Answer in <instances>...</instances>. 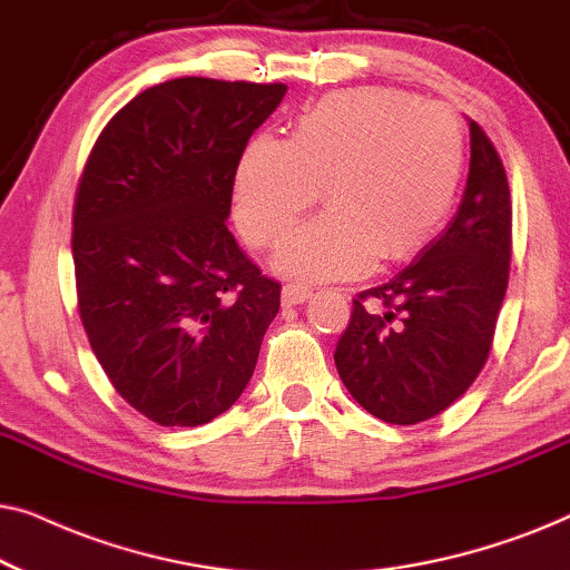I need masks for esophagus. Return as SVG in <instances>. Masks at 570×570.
<instances>
[{
    "label": "esophagus",
    "instance_id": "esophagus-1",
    "mask_svg": "<svg viewBox=\"0 0 570 570\" xmlns=\"http://www.w3.org/2000/svg\"><path fill=\"white\" fill-rule=\"evenodd\" d=\"M311 295V287L301 285V283H291L283 287V306H298V303L308 301Z\"/></svg>",
    "mask_w": 570,
    "mask_h": 570
}]
</instances>
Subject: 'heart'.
<instances>
[{
  "instance_id": "1",
  "label": "heart",
  "mask_w": 570,
  "mask_h": 570,
  "mask_svg": "<svg viewBox=\"0 0 570 570\" xmlns=\"http://www.w3.org/2000/svg\"><path fill=\"white\" fill-rule=\"evenodd\" d=\"M464 170L456 116L386 88L324 96L287 139H248L233 176L236 220L254 246H275L314 205L326 209L285 238L275 267L306 279L350 277L415 254L454 205Z\"/></svg>"
}]
</instances>
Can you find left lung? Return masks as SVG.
<instances>
[{
  "label": "left lung",
  "mask_w": 570,
  "mask_h": 570,
  "mask_svg": "<svg viewBox=\"0 0 570 570\" xmlns=\"http://www.w3.org/2000/svg\"><path fill=\"white\" fill-rule=\"evenodd\" d=\"M509 264V178L470 119V174L446 230L353 301L334 350L353 400L392 425L423 423L456 402L488 361ZM368 297L377 303L365 309Z\"/></svg>",
  "instance_id": "8db88e82"
}]
</instances>
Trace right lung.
Listing matches in <instances>:
<instances>
[{
	"label": "right lung",
	"instance_id": "obj_1",
	"mask_svg": "<svg viewBox=\"0 0 570 570\" xmlns=\"http://www.w3.org/2000/svg\"><path fill=\"white\" fill-rule=\"evenodd\" d=\"M287 85L178 77L131 98L92 147L72 215L80 318L116 392L194 428L244 394L279 283L228 230L233 176Z\"/></svg>",
	"mask_w": 570,
	"mask_h": 570
}]
</instances>
